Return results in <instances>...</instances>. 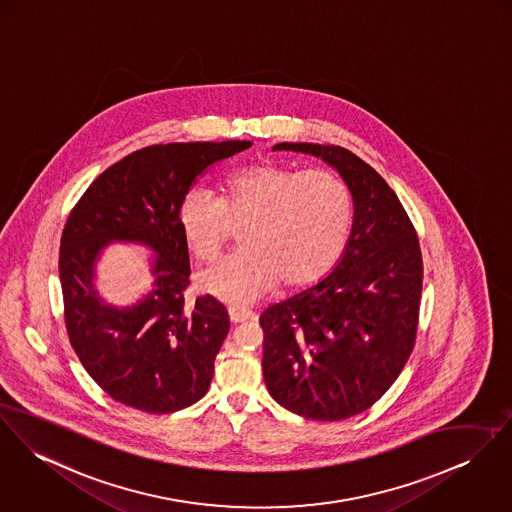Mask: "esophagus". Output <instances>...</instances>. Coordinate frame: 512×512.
<instances>
[{"mask_svg": "<svg viewBox=\"0 0 512 512\" xmlns=\"http://www.w3.org/2000/svg\"><path fill=\"white\" fill-rule=\"evenodd\" d=\"M229 320L231 324H241L247 320H255V314L245 308H229Z\"/></svg>", "mask_w": 512, "mask_h": 512, "instance_id": "obj_1", "label": "esophagus"}]
</instances>
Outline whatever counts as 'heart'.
I'll use <instances>...</instances> for the list:
<instances>
[{
  "instance_id": "b5f03b06",
  "label": "heart",
  "mask_w": 512,
  "mask_h": 512,
  "mask_svg": "<svg viewBox=\"0 0 512 512\" xmlns=\"http://www.w3.org/2000/svg\"><path fill=\"white\" fill-rule=\"evenodd\" d=\"M178 228L188 251L212 261L239 231L241 251L198 275V286L226 304L245 306L286 286L320 281L340 261L353 202L340 176L255 163L229 172L220 198L194 188L178 204Z\"/></svg>"
}]
</instances>
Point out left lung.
Segmentation results:
<instances>
[{"label": "left lung", "instance_id": "obj_1", "mask_svg": "<svg viewBox=\"0 0 512 512\" xmlns=\"http://www.w3.org/2000/svg\"><path fill=\"white\" fill-rule=\"evenodd\" d=\"M322 159L353 200V228L336 267L269 306L259 322L271 397L312 420H345L397 381L416 338L422 253L397 194L365 161L336 145L279 143Z\"/></svg>", "mask_w": 512, "mask_h": 512}]
</instances>
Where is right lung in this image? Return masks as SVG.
Masks as SVG:
<instances>
[{
	"mask_svg": "<svg viewBox=\"0 0 512 512\" xmlns=\"http://www.w3.org/2000/svg\"><path fill=\"white\" fill-rule=\"evenodd\" d=\"M251 145L145 147L102 172L70 212L58 257L66 332L88 375L117 402L165 414L206 395L229 316L208 294L186 304L190 259L176 212L208 167ZM114 242L154 253L152 288L127 307L108 303L95 288L97 263Z\"/></svg>",
	"mask_w": 512,
	"mask_h": 512,
	"instance_id": "obj_1",
	"label": "right lung"
}]
</instances>
